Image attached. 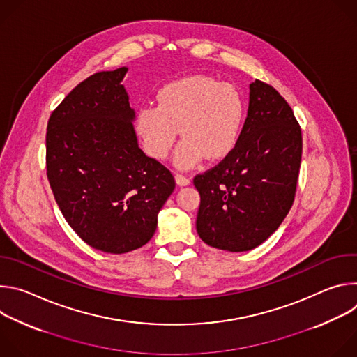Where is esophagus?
<instances>
[{
    "mask_svg": "<svg viewBox=\"0 0 357 357\" xmlns=\"http://www.w3.org/2000/svg\"><path fill=\"white\" fill-rule=\"evenodd\" d=\"M175 181H176V183H178L179 186H186V185L190 183V178H188V176H185V175H182V174H176V175H175Z\"/></svg>",
    "mask_w": 357,
    "mask_h": 357,
    "instance_id": "esophagus-1",
    "label": "esophagus"
}]
</instances>
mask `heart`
I'll return each mask as SVG.
<instances>
[{"label":"heart","instance_id":"obj_1","mask_svg":"<svg viewBox=\"0 0 357 357\" xmlns=\"http://www.w3.org/2000/svg\"><path fill=\"white\" fill-rule=\"evenodd\" d=\"M157 103L142 106L135 117L137 134L149 157L167 158L178 130L183 138L174 155L178 168H193L206 157L223 160L236 148L244 105L231 84L202 75L182 77L158 90Z\"/></svg>","mask_w":357,"mask_h":357}]
</instances>
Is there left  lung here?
Here are the masks:
<instances>
[{"instance_id":"8db88e82","label":"left lung","mask_w":357,"mask_h":357,"mask_svg":"<svg viewBox=\"0 0 357 357\" xmlns=\"http://www.w3.org/2000/svg\"><path fill=\"white\" fill-rule=\"evenodd\" d=\"M301 157L302 134L292 109L273 86L252 82L236 148L193 178L200 195L199 237L233 252L264 243L292 206Z\"/></svg>"}]
</instances>
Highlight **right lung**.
Segmentation results:
<instances>
[{"label":"right lung","instance_id":"1","mask_svg":"<svg viewBox=\"0 0 357 357\" xmlns=\"http://www.w3.org/2000/svg\"><path fill=\"white\" fill-rule=\"evenodd\" d=\"M127 68L79 83L50 114L46 175L69 226L96 250L123 254L146 244L175 189L171 171L138 146Z\"/></svg>","mask_w":357,"mask_h":357}]
</instances>
